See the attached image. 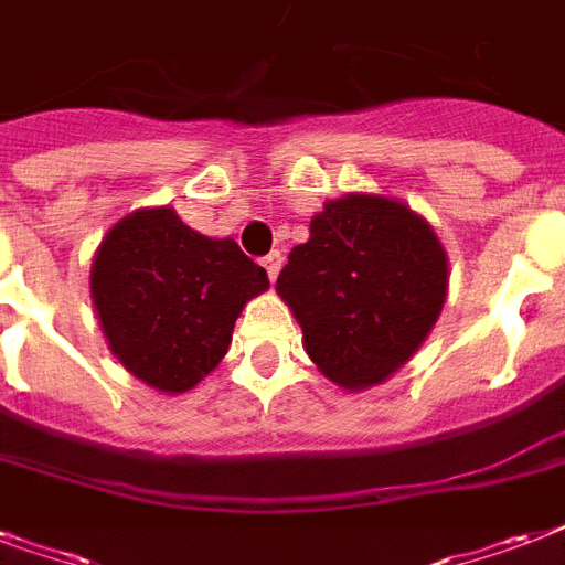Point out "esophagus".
<instances>
[{
	"label": "esophagus",
	"mask_w": 565,
	"mask_h": 565,
	"mask_svg": "<svg viewBox=\"0 0 565 565\" xmlns=\"http://www.w3.org/2000/svg\"><path fill=\"white\" fill-rule=\"evenodd\" d=\"M264 266H266V273H269V281H275L278 278V273H281V266H284V255L275 248V252H269V255L264 257Z\"/></svg>",
	"instance_id": "esophagus-1"
}]
</instances>
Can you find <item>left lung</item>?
<instances>
[{"mask_svg": "<svg viewBox=\"0 0 565 565\" xmlns=\"http://www.w3.org/2000/svg\"><path fill=\"white\" fill-rule=\"evenodd\" d=\"M278 292L299 319L310 361L345 390L381 384L437 322L448 260L422 216L384 195H345L310 222Z\"/></svg>", "mask_w": 565, "mask_h": 565, "instance_id": "1", "label": "left lung"}]
</instances>
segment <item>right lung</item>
<instances>
[{
  "label": "right lung",
  "instance_id": "add662e5",
  "mask_svg": "<svg viewBox=\"0 0 565 565\" xmlns=\"http://www.w3.org/2000/svg\"><path fill=\"white\" fill-rule=\"evenodd\" d=\"M266 287L234 239L195 234L172 207L117 222L90 275L110 352L161 393H184L225 358L239 310Z\"/></svg>",
  "mask_w": 565,
  "mask_h": 565
}]
</instances>
